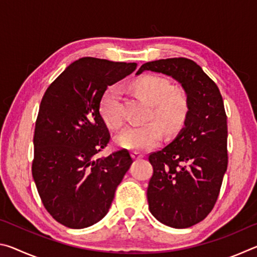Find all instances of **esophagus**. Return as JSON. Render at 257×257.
I'll list each match as a JSON object with an SVG mask.
<instances>
[{"label": "esophagus", "mask_w": 257, "mask_h": 257, "mask_svg": "<svg viewBox=\"0 0 257 257\" xmlns=\"http://www.w3.org/2000/svg\"><path fill=\"white\" fill-rule=\"evenodd\" d=\"M132 156L135 160H139V159H143L144 158V154L141 153V152H137V151H134L132 153Z\"/></svg>", "instance_id": "34e87169"}]
</instances>
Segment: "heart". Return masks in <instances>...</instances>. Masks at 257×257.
<instances>
[{
    "instance_id": "obj_1",
    "label": "heart",
    "mask_w": 257,
    "mask_h": 257,
    "mask_svg": "<svg viewBox=\"0 0 257 257\" xmlns=\"http://www.w3.org/2000/svg\"><path fill=\"white\" fill-rule=\"evenodd\" d=\"M133 89L151 103L149 122L130 125L115 137L120 147L127 150H144L155 145L163 136L162 127L169 135L176 134L184 125L189 111L188 97L181 89L172 88L167 78L145 75L135 79ZM99 112L112 129L124 123L121 107V93L116 86L107 87L99 99ZM157 121H155V120Z\"/></svg>"
}]
</instances>
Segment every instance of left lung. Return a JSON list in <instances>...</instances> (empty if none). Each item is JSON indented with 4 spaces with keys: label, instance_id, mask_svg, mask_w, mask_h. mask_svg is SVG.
<instances>
[{
    "label": "left lung",
    "instance_id": "left-lung-1",
    "mask_svg": "<svg viewBox=\"0 0 257 257\" xmlns=\"http://www.w3.org/2000/svg\"><path fill=\"white\" fill-rule=\"evenodd\" d=\"M144 70L175 78L188 97L185 127L171 144L149 155L153 175L147 201L160 222L189 228L213 210L227 171L228 127L222 95L190 59L151 61L139 68L137 75Z\"/></svg>",
    "mask_w": 257,
    "mask_h": 257
}]
</instances>
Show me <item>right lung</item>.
Returning a JSON list of instances; mask_svg holds the SVG:
<instances>
[{"label": "right lung", "mask_w": 257, "mask_h": 257, "mask_svg": "<svg viewBox=\"0 0 257 257\" xmlns=\"http://www.w3.org/2000/svg\"><path fill=\"white\" fill-rule=\"evenodd\" d=\"M137 63L82 58L47 87L34 134L32 172L46 211L68 228L81 229L105 216L133 159L127 150L97 154L111 135L99 112L108 86Z\"/></svg>", "instance_id": "1"}]
</instances>
